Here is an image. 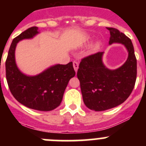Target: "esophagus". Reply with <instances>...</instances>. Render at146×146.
<instances>
[{"label":"esophagus","mask_w":146,"mask_h":146,"mask_svg":"<svg viewBox=\"0 0 146 146\" xmlns=\"http://www.w3.org/2000/svg\"><path fill=\"white\" fill-rule=\"evenodd\" d=\"M73 66H74V71H75V72H77V69H78V67H79V64H78L77 62L74 61V62H73Z\"/></svg>","instance_id":"1"}]
</instances>
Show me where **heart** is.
I'll return each instance as SVG.
<instances>
[{"instance_id":"1","label":"heart","mask_w":146,"mask_h":146,"mask_svg":"<svg viewBox=\"0 0 146 146\" xmlns=\"http://www.w3.org/2000/svg\"><path fill=\"white\" fill-rule=\"evenodd\" d=\"M99 43L94 44L92 46V47H91V50H92L93 51H94V50H96L99 48Z\"/></svg>"}]
</instances>
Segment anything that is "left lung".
Masks as SVG:
<instances>
[{
	"label": "left lung",
	"mask_w": 146,
	"mask_h": 146,
	"mask_svg": "<svg viewBox=\"0 0 146 146\" xmlns=\"http://www.w3.org/2000/svg\"><path fill=\"white\" fill-rule=\"evenodd\" d=\"M110 31L109 44L120 43L128 51V58L116 69H110L103 64L104 52L82 59L77 71L82 99L86 106L94 111H104L122 104L129 96L137 77V60L129 38L116 28Z\"/></svg>",
	"instance_id": "obj_1"
}]
</instances>
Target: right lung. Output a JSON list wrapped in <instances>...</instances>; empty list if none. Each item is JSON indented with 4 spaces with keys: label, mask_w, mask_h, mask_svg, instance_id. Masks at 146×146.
<instances>
[{
    "label": "right lung",
    "mask_w": 146,
    "mask_h": 146,
    "mask_svg": "<svg viewBox=\"0 0 146 146\" xmlns=\"http://www.w3.org/2000/svg\"><path fill=\"white\" fill-rule=\"evenodd\" d=\"M38 28L31 27L13 39L6 61V76L13 96L20 104L39 111H50L60 105L64 91L75 72L72 62L55 64L40 74L30 76L23 74L15 60V49L20 41L33 38Z\"/></svg>",
    "instance_id": "right-lung-1"
}]
</instances>
